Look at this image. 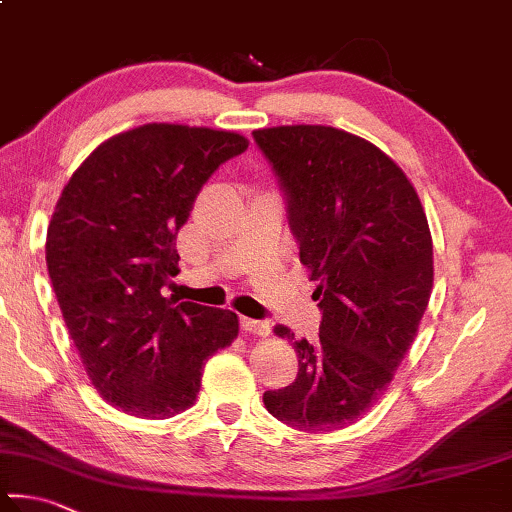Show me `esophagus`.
<instances>
[{"label":"esophagus","mask_w":512,"mask_h":512,"mask_svg":"<svg viewBox=\"0 0 512 512\" xmlns=\"http://www.w3.org/2000/svg\"><path fill=\"white\" fill-rule=\"evenodd\" d=\"M241 331L250 333V336H259V338H266L268 333H271V324L264 322V320H253V318H241Z\"/></svg>","instance_id":"obj_1"}]
</instances>
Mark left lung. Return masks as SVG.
<instances>
[{
    "instance_id": "8db88e82",
    "label": "left lung",
    "mask_w": 512,
    "mask_h": 512,
    "mask_svg": "<svg viewBox=\"0 0 512 512\" xmlns=\"http://www.w3.org/2000/svg\"><path fill=\"white\" fill-rule=\"evenodd\" d=\"M286 194L300 262L318 282V340H295L297 378L264 394L277 421L324 434L356 423L392 383L434 282L432 235L405 172L327 125L255 129ZM275 336L293 340L288 327Z\"/></svg>"
}]
</instances>
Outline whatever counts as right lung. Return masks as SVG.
<instances>
[{
	"mask_svg": "<svg viewBox=\"0 0 512 512\" xmlns=\"http://www.w3.org/2000/svg\"><path fill=\"white\" fill-rule=\"evenodd\" d=\"M248 138L147 123L100 143L55 203L46 266L91 385L138 418L194 405L206 360L239 333L237 315L163 295L179 275L176 235L212 172Z\"/></svg>",
	"mask_w": 512,
	"mask_h": 512,
	"instance_id": "right-lung-1",
	"label": "right lung"
}]
</instances>
